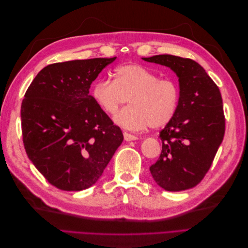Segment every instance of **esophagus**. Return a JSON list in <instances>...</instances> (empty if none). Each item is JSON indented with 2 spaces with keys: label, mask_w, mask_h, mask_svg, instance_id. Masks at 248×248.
<instances>
[{
  "label": "esophagus",
  "mask_w": 248,
  "mask_h": 248,
  "mask_svg": "<svg viewBox=\"0 0 248 248\" xmlns=\"http://www.w3.org/2000/svg\"><path fill=\"white\" fill-rule=\"evenodd\" d=\"M123 134H124V140H125L126 141H130V140H138V137L133 136V134H131V133L124 132Z\"/></svg>",
  "instance_id": "34e87169"
}]
</instances>
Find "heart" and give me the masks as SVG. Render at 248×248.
<instances>
[{"label": "heart", "mask_w": 248, "mask_h": 248, "mask_svg": "<svg viewBox=\"0 0 248 248\" xmlns=\"http://www.w3.org/2000/svg\"><path fill=\"white\" fill-rule=\"evenodd\" d=\"M114 80L94 82L92 97L104 112L115 115L128 99L130 106L115 117V122L129 130L148 126L159 128L175 117L180 103V88L174 79L159 78L138 64L117 67Z\"/></svg>", "instance_id": "obj_1"}]
</instances>
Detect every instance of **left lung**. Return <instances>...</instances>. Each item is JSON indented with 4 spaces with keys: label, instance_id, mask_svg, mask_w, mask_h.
Masks as SVG:
<instances>
[{
    "label": "left lung",
    "instance_id": "obj_1",
    "mask_svg": "<svg viewBox=\"0 0 248 248\" xmlns=\"http://www.w3.org/2000/svg\"><path fill=\"white\" fill-rule=\"evenodd\" d=\"M142 60L170 68L180 88L178 110L160 131L162 151L150 171L164 190L192 188L207 174L223 140L226 120L220 91L191 59L158 55Z\"/></svg>",
    "mask_w": 248,
    "mask_h": 248
}]
</instances>
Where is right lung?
I'll return each instance as SVG.
<instances>
[{
	"label": "right lung",
	"instance_id": "right-lung-1",
	"mask_svg": "<svg viewBox=\"0 0 248 248\" xmlns=\"http://www.w3.org/2000/svg\"><path fill=\"white\" fill-rule=\"evenodd\" d=\"M115 60L48 65L25 94L20 118L26 152L59 189L79 191L94 185L122 144L120 127L89 94L92 82Z\"/></svg>",
	"mask_w": 248,
	"mask_h": 248
}]
</instances>
